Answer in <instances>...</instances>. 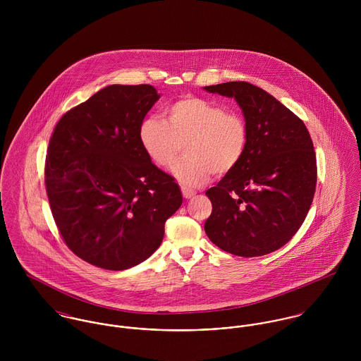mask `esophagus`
<instances>
[{"instance_id": "esophagus-1", "label": "esophagus", "mask_w": 361, "mask_h": 361, "mask_svg": "<svg viewBox=\"0 0 361 361\" xmlns=\"http://www.w3.org/2000/svg\"><path fill=\"white\" fill-rule=\"evenodd\" d=\"M182 193H183V197H185V199H192V197L196 196V192H195V190H192V189H189V188H185V186H182Z\"/></svg>"}]
</instances>
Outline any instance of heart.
Instances as JSON below:
<instances>
[{"label": "heart", "mask_w": 361, "mask_h": 361, "mask_svg": "<svg viewBox=\"0 0 361 361\" xmlns=\"http://www.w3.org/2000/svg\"><path fill=\"white\" fill-rule=\"evenodd\" d=\"M139 142L159 168H171L185 146L186 155L173 166L185 186L204 185L212 172L225 175L242 159L247 147V126L242 116L224 112L218 104L186 96L165 109V119L146 118Z\"/></svg>", "instance_id": "b5f03b06"}]
</instances>
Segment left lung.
Instances as JSON below:
<instances>
[{"label": "left lung", "mask_w": 361, "mask_h": 361, "mask_svg": "<svg viewBox=\"0 0 361 361\" xmlns=\"http://www.w3.org/2000/svg\"><path fill=\"white\" fill-rule=\"evenodd\" d=\"M235 99L247 126L240 162L206 192L212 211L209 240L240 257H258L286 245L312 203L317 161L303 121L265 90L247 82L206 86Z\"/></svg>", "instance_id": "1"}]
</instances>
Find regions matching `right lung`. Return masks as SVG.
<instances>
[{
	"label": "right lung",
	"mask_w": 361,
	"mask_h": 361,
	"mask_svg": "<svg viewBox=\"0 0 361 361\" xmlns=\"http://www.w3.org/2000/svg\"><path fill=\"white\" fill-rule=\"evenodd\" d=\"M159 97L150 85L106 86L68 111L50 139L46 189L55 224L78 257L104 269L150 257L183 202L139 142Z\"/></svg>",
	"instance_id": "add662e5"
}]
</instances>
